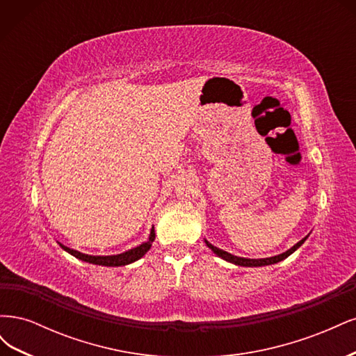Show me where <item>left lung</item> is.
<instances>
[{"mask_svg": "<svg viewBox=\"0 0 356 356\" xmlns=\"http://www.w3.org/2000/svg\"><path fill=\"white\" fill-rule=\"evenodd\" d=\"M307 238H309V234L306 236V238L301 239L300 242H297L294 246H291L288 251H285V252H282V254H279V255L267 257V258H245V257H238V255H233V254H230V252H227V251H224V250H220V248L213 246V245L209 243L207 239H204V243H207V246L209 248V250H211L215 255L222 258V260H225V261L232 263V264L242 266V267H263V266H270V264H276V263H279V261L285 260L286 257H289L291 254L296 252V251L298 250V248L306 242Z\"/></svg>", "mask_w": 356, "mask_h": 356, "instance_id": "8db88e82", "label": "left lung"}]
</instances>
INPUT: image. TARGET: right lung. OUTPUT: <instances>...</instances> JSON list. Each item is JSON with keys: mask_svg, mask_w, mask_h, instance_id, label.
Returning <instances> with one entry per match:
<instances>
[{"mask_svg": "<svg viewBox=\"0 0 356 356\" xmlns=\"http://www.w3.org/2000/svg\"><path fill=\"white\" fill-rule=\"evenodd\" d=\"M154 239H156V232H154V227H153L152 232H149L147 242H143L141 245L132 248V250H127L122 254H114V255H90V254L80 252L77 250H72V248H68L60 242H58V243L63 251H67L68 254H71L75 258H79V260H81L84 263L96 264V266H105V267H120V266L132 264V263L138 261L139 258H143L149 251V248H152Z\"/></svg>", "mask_w": 356, "mask_h": 356, "instance_id": "add662e5", "label": "right lung"}]
</instances>
